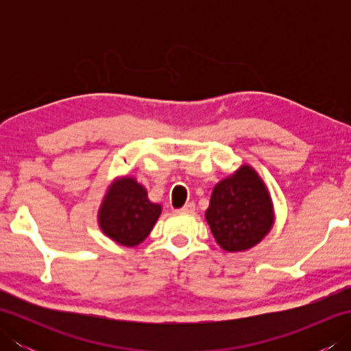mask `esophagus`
<instances>
[{
	"label": "esophagus",
	"mask_w": 351,
	"mask_h": 351,
	"mask_svg": "<svg viewBox=\"0 0 351 351\" xmlns=\"http://www.w3.org/2000/svg\"><path fill=\"white\" fill-rule=\"evenodd\" d=\"M195 210H196V205L193 204V202H189V204H185L182 208H180V210H178V213H181V214H193V213H195Z\"/></svg>",
	"instance_id": "esophagus-1"
}]
</instances>
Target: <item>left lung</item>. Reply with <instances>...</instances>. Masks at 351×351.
Returning a JSON list of instances; mask_svg holds the SVG:
<instances>
[{
	"mask_svg": "<svg viewBox=\"0 0 351 351\" xmlns=\"http://www.w3.org/2000/svg\"><path fill=\"white\" fill-rule=\"evenodd\" d=\"M206 221L215 241L228 252L250 249L263 240L273 225V206L255 171L243 166L215 185Z\"/></svg>",
	"mask_w": 351,
	"mask_h": 351,
	"instance_id": "8db88e82",
	"label": "left lung"
}]
</instances>
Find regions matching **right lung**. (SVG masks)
<instances>
[{
  "instance_id": "1",
  "label": "right lung",
  "mask_w": 351,
  "mask_h": 351,
  "mask_svg": "<svg viewBox=\"0 0 351 351\" xmlns=\"http://www.w3.org/2000/svg\"><path fill=\"white\" fill-rule=\"evenodd\" d=\"M161 206L149 202L146 190L132 178L113 185L99 211V225L111 240L137 245L151 232Z\"/></svg>"
}]
</instances>
